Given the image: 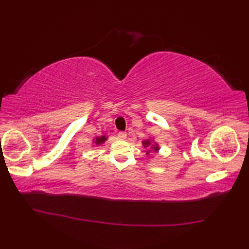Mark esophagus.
Wrapping results in <instances>:
<instances>
[{"mask_svg": "<svg viewBox=\"0 0 249 249\" xmlns=\"http://www.w3.org/2000/svg\"><path fill=\"white\" fill-rule=\"evenodd\" d=\"M117 137H118L119 139H125L126 133H125V132H119V133L117 134Z\"/></svg>", "mask_w": 249, "mask_h": 249, "instance_id": "esophagus-1", "label": "esophagus"}]
</instances>
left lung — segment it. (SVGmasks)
Here are the masks:
<instances>
[{"label": "left lung", "mask_w": 249, "mask_h": 249, "mask_svg": "<svg viewBox=\"0 0 249 249\" xmlns=\"http://www.w3.org/2000/svg\"><path fill=\"white\" fill-rule=\"evenodd\" d=\"M143 144H144V146L146 147V146H148L149 144H150V142H149V140H146V141H143ZM153 148L155 149V152H158V146L156 145V146H154L153 145Z\"/></svg>", "instance_id": "8db88e82"}]
</instances>
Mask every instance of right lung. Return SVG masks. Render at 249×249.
<instances>
[{
    "mask_svg": "<svg viewBox=\"0 0 249 249\" xmlns=\"http://www.w3.org/2000/svg\"><path fill=\"white\" fill-rule=\"evenodd\" d=\"M107 138H106V136H102V137H97L95 140H94V143L96 145H99V144H102L103 142H105V140H106Z\"/></svg>",
    "mask_w": 249,
    "mask_h": 249,
    "instance_id": "obj_1",
    "label": "right lung"
}]
</instances>
